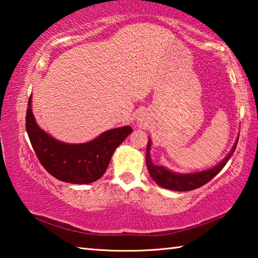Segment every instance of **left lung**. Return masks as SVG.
Masks as SVG:
<instances>
[{
    "label": "left lung",
    "instance_id": "obj_1",
    "mask_svg": "<svg viewBox=\"0 0 258 258\" xmlns=\"http://www.w3.org/2000/svg\"><path fill=\"white\" fill-rule=\"evenodd\" d=\"M238 140L239 137L237 138V141L234 142L232 149H231L228 156H226L220 164H217L212 168L204 169V171L200 172L181 174L172 172L171 169H167L164 167V166L155 165L152 163L150 157L151 140L149 139L148 140V147L146 152V163L148 171H149L152 180H154L159 186L165 187V189L172 191H191L198 189V187L206 184L207 182L211 181L214 176L217 175V174L222 171V168L224 167L225 164L228 163L229 159L231 158V156L233 155L235 148H237Z\"/></svg>",
    "mask_w": 258,
    "mask_h": 258
}]
</instances>
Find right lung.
Returning <instances> with one entry per match:
<instances>
[{"label":"right lung","instance_id":"1","mask_svg":"<svg viewBox=\"0 0 258 258\" xmlns=\"http://www.w3.org/2000/svg\"><path fill=\"white\" fill-rule=\"evenodd\" d=\"M26 130L43 167L58 180L73 184H87L99 180L116 148L133 131L131 126H123L106 131L85 143L61 142L36 123L32 111V97L26 112Z\"/></svg>","mask_w":258,"mask_h":258}]
</instances>
